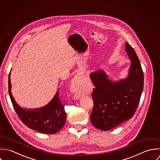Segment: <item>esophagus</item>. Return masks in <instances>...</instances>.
<instances>
[{
    "mask_svg": "<svg viewBox=\"0 0 160 160\" xmlns=\"http://www.w3.org/2000/svg\"><path fill=\"white\" fill-rule=\"evenodd\" d=\"M79 81H80V77L78 75H77L73 78L72 82V88L74 92H76V95H77V93L76 92V88L78 87Z\"/></svg>",
    "mask_w": 160,
    "mask_h": 160,
    "instance_id": "obj_1",
    "label": "esophagus"
}]
</instances>
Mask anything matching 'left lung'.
<instances>
[{
    "label": "left lung",
    "instance_id": "left-lung-1",
    "mask_svg": "<svg viewBox=\"0 0 160 160\" xmlns=\"http://www.w3.org/2000/svg\"><path fill=\"white\" fill-rule=\"evenodd\" d=\"M125 49L130 61L126 78L112 80L102 69L90 75L95 87L90 120L93 126L101 130L108 131L131 119L143 92L144 77L139 59L128 42Z\"/></svg>",
    "mask_w": 160,
    "mask_h": 160
}]
</instances>
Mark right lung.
Listing matches in <instances>:
<instances>
[{
	"label": "right lung",
	"instance_id": "add662e5",
	"mask_svg": "<svg viewBox=\"0 0 160 160\" xmlns=\"http://www.w3.org/2000/svg\"><path fill=\"white\" fill-rule=\"evenodd\" d=\"M10 73L8 75V93L14 109L20 120L28 128L46 134H54L64 127L66 113L62 104L59 90L52 99L45 106L38 108H25L20 106L12 94Z\"/></svg>",
	"mask_w": 160,
	"mask_h": 160
}]
</instances>
